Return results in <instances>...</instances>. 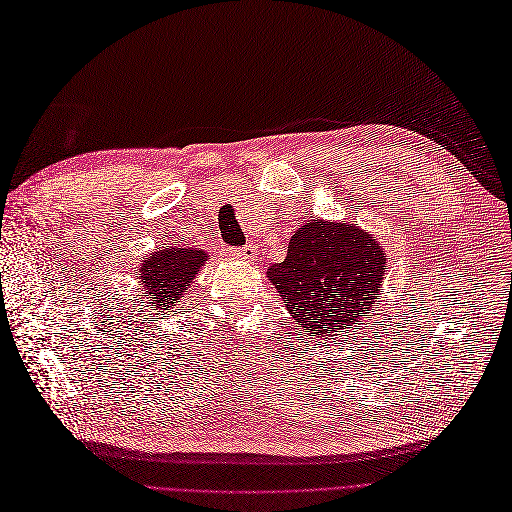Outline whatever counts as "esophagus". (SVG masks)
Masks as SVG:
<instances>
[{"label":"esophagus","mask_w":512,"mask_h":512,"mask_svg":"<svg viewBox=\"0 0 512 512\" xmlns=\"http://www.w3.org/2000/svg\"><path fill=\"white\" fill-rule=\"evenodd\" d=\"M233 256L239 260H256L258 258V248L256 245H245V248L233 250Z\"/></svg>","instance_id":"1"}]
</instances>
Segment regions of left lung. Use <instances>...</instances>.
I'll use <instances>...</instances> for the list:
<instances>
[{
  "mask_svg": "<svg viewBox=\"0 0 512 512\" xmlns=\"http://www.w3.org/2000/svg\"><path fill=\"white\" fill-rule=\"evenodd\" d=\"M385 262L383 245L358 224L307 220L267 277L305 339H330L375 305Z\"/></svg>",
  "mask_w": 512,
  "mask_h": 512,
  "instance_id": "obj_1",
  "label": "left lung"
}]
</instances>
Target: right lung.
<instances>
[{
	"label": "right lung",
	"instance_id": "add662e5",
	"mask_svg": "<svg viewBox=\"0 0 512 512\" xmlns=\"http://www.w3.org/2000/svg\"><path fill=\"white\" fill-rule=\"evenodd\" d=\"M209 256L199 248H167L148 254L137 267L139 286L144 296L150 298L152 307L163 315L175 305L182 303L184 292L190 288L192 279L205 267Z\"/></svg>",
	"mask_w": 512,
	"mask_h": 512
}]
</instances>
